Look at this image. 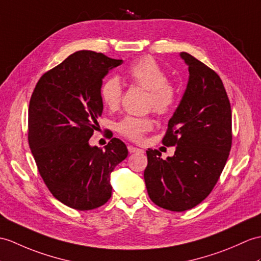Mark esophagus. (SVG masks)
<instances>
[{"instance_id":"esophagus-1","label":"esophagus","mask_w":261,"mask_h":261,"mask_svg":"<svg viewBox=\"0 0 261 261\" xmlns=\"http://www.w3.org/2000/svg\"><path fill=\"white\" fill-rule=\"evenodd\" d=\"M128 151L130 153H135V152H143V150L133 147V145H128Z\"/></svg>"}]
</instances>
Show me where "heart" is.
<instances>
[{
	"label": "heart",
	"instance_id": "obj_1",
	"mask_svg": "<svg viewBox=\"0 0 261 261\" xmlns=\"http://www.w3.org/2000/svg\"><path fill=\"white\" fill-rule=\"evenodd\" d=\"M126 76L135 86L148 91L147 109L153 110L158 116H168L179 99V90L168 81L167 72L152 58H142L131 64L126 70ZM123 90L118 76L111 75L102 82L100 98L105 107L116 110L122 99ZM153 126L150 116H126L117 123V131L121 136L133 142H140Z\"/></svg>",
	"mask_w": 261,
	"mask_h": 261
}]
</instances>
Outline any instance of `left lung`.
<instances>
[{"label":"left lung","mask_w":261,"mask_h":261,"mask_svg":"<svg viewBox=\"0 0 261 261\" xmlns=\"http://www.w3.org/2000/svg\"><path fill=\"white\" fill-rule=\"evenodd\" d=\"M189 82L169 120L162 144L175 147L166 160L148 149L144 181L152 202L170 211L192 209L209 196L226 166L232 143L230 101L220 76L187 52Z\"/></svg>","instance_id":"left-lung-1"}]
</instances>
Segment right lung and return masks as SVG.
Instances as JSON below:
<instances>
[{"label": "right lung", "mask_w": 261, "mask_h": 261, "mask_svg": "<svg viewBox=\"0 0 261 261\" xmlns=\"http://www.w3.org/2000/svg\"><path fill=\"white\" fill-rule=\"evenodd\" d=\"M123 61L93 51H77L40 77L29 105L28 139L41 178L68 207L86 211L111 198L110 173L128 155L111 139L106 150L90 147L103 103L102 79Z\"/></svg>", "instance_id": "right-lung-1"}]
</instances>
